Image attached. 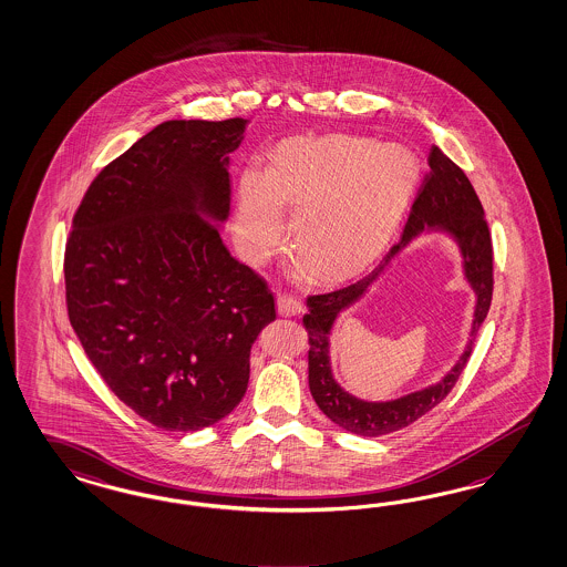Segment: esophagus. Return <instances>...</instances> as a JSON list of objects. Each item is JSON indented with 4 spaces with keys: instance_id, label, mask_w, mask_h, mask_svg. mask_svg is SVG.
<instances>
[{
    "instance_id": "esophagus-1",
    "label": "esophagus",
    "mask_w": 567,
    "mask_h": 567,
    "mask_svg": "<svg viewBox=\"0 0 567 567\" xmlns=\"http://www.w3.org/2000/svg\"><path fill=\"white\" fill-rule=\"evenodd\" d=\"M277 310L284 317H296L305 310V302L300 296H291V293H281L277 296Z\"/></svg>"
}]
</instances>
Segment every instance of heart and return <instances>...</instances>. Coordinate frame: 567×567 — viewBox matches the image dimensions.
<instances>
[{"label": "heart", "mask_w": 567, "mask_h": 567, "mask_svg": "<svg viewBox=\"0 0 567 567\" xmlns=\"http://www.w3.org/2000/svg\"><path fill=\"white\" fill-rule=\"evenodd\" d=\"M419 178L402 145L333 134L277 146L271 167L246 165L236 186V234L244 257L267 259L286 231L312 274L352 276L385 248Z\"/></svg>", "instance_id": "obj_1"}]
</instances>
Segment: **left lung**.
<instances>
[{
	"label": "left lung",
	"instance_id": "left-lung-1",
	"mask_svg": "<svg viewBox=\"0 0 567 567\" xmlns=\"http://www.w3.org/2000/svg\"><path fill=\"white\" fill-rule=\"evenodd\" d=\"M424 226L447 228L458 240L465 255V268L477 290V312L473 340L453 372L437 386L411 394L393 403L371 405L346 394L333 381L328 367V331L337 312L349 306L371 284L388 259ZM493 298V243L481 198L474 193L468 176L439 148L429 153V172L424 174L405 219L402 243L393 244L383 262L369 276L343 288L307 298L308 312L302 324L308 333V388L327 419L341 429L362 437H381L419 421L429 410L441 404L460 374L466 369L474 338L486 319Z\"/></svg>",
	"mask_w": 567,
	"mask_h": 567
}]
</instances>
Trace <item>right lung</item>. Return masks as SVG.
<instances>
[{"label":"right lung","mask_w":567,"mask_h":567,"mask_svg":"<svg viewBox=\"0 0 567 567\" xmlns=\"http://www.w3.org/2000/svg\"><path fill=\"white\" fill-rule=\"evenodd\" d=\"M244 120H172L91 182L64 252L65 308L120 402L190 433L246 393L250 348L276 319L267 281L207 217L229 209L227 153Z\"/></svg>","instance_id":"1"}]
</instances>
